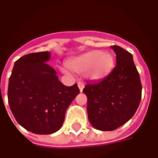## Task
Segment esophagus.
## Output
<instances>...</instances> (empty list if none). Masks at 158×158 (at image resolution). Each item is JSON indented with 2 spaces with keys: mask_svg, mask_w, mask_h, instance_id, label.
<instances>
[{
  "mask_svg": "<svg viewBox=\"0 0 158 158\" xmlns=\"http://www.w3.org/2000/svg\"><path fill=\"white\" fill-rule=\"evenodd\" d=\"M78 86H79V90H80V91H82L83 88H84L85 85H84V83H83V82H79V83H78Z\"/></svg>",
  "mask_w": 158,
  "mask_h": 158,
  "instance_id": "esophagus-1",
  "label": "esophagus"
}]
</instances>
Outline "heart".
<instances>
[{"mask_svg": "<svg viewBox=\"0 0 158 158\" xmlns=\"http://www.w3.org/2000/svg\"><path fill=\"white\" fill-rule=\"evenodd\" d=\"M66 66L73 72L82 73L90 81H99L109 75L114 66V57L111 53L94 50L69 59Z\"/></svg>", "mask_w": 158, "mask_h": 158, "instance_id": "heart-1", "label": "heart"}]
</instances>
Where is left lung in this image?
Listing matches in <instances>:
<instances>
[{
  "instance_id": "obj_1",
  "label": "left lung",
  "mask_w": 158,
  "mask_h": 158,
  "mask_svg": "<svg viewBox=\"0 0 158 158\" xmlns=\"http://www.w3.org/2000/svg\"><path fill=\"white\" fill-rule=\"evenodd\" d=\"M117 65L99 82L87 84L83 92L87 96V113L91 125L112 131L131 118L141 99V83L131 53L120 46H111Z\"/></svg>"
}]
</instances>
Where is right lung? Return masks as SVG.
Returning <instances> with one entry per match:
<instances>
[{"instance_id":"right-lung-1","label":"right lung","mask_w":158,"mask_h":158,"mask_svg":"<svg viewBox=\"0 0 158 158\" xmlns=\"http://www.w3.org/2000/svg\"><path fill=\"white\" fill-rule=\"evenodd\" d=\"M49 52L29 53L16 61L9 79L8 103L20 125L37 135L61 129L69 105L79 93L78 85L68 87L46 62Z\"/></svg>"}]
</instances>
